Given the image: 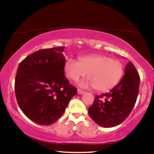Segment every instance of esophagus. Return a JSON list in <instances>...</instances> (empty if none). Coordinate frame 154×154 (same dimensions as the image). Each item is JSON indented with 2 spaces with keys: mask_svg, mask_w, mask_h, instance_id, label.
Masks as SVG:
<instances>
[{
  "mask_svg": "<svg viewBox=\"0 0 154 154\" xmlns=\"http://www.w3.org/2000/svg\"><path fill=\"white\" fill-rule=\"evenodd\" d=\"M85 91L80 90V89H78V94H85Z\"/></svg>",
  "mask_w": 154,
  "mask_h": 154,
  "instance_id": "esophagus-1",
  "label": "esophagus"
}]
</instances>
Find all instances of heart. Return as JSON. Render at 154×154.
Here are the masks:
<instances>
[{
    "mask_svg": "<svg viewBox=\"0 0 154 154\" xmlns=\"http://www.w3.org/2000/svg\"><path fill=\"white\" fill-rule=\"evenodd\" d=\"M64 72L71 80L77 81L88 73V80L79 83L81 88H95L99 92H106L114 88L124 74L121 61L103 55L84 56L79 62L69 59L64 64Z\"/></svg>",
    "mask_w": 154,
    "mask_h": 154,
    "instance_id": "b5f03b06",
    "label": "heart"
}]
</instances>
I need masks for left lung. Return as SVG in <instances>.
Here are the masks:
<instances>
[{"label":"left lung","instance_id":"8db88e82","mask_svg":"<svg viewBox=\"0 0 154 154\" xmlns=\"http://www.w3.org/2000/svg\"><path fill=\"white\" fill-rule=\"evenodd\" d=\"M140 75L131 61L126 64L121 81L109 93L97 95L88 108L90 117L98 125L111 128L122 123L136 102Z\"/></svg>","mask_w":154,"mask_h":154}]
</instances>
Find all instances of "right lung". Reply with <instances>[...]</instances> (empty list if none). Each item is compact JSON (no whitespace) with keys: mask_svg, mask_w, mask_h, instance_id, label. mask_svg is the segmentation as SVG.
I'll use <instances>...</instances> for the list:
<instances>
[{"mask_svg":"<svg viewBox=\"0 0 154 154\" xmlns=\"http://www.w3.org/2000/svg\"><path fill=\"white\" fill-rule=\"evenodd\" d=\"M64 48L36 51L18 67L14 85L17 103L26 117L40 125L58 120L77 94L64 75Z\"/></svg>","mask_w":154,"mask_h":154,"instance_id":"obj_1","label":"right lung"}]
</instances>
